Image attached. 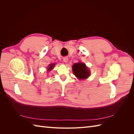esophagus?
Instances as JSON below:
<instances>
[{
	"mask_svg": "<svg viewBox=\"0 0 134 134\" xmlns=\"http://www.w3.org/2000/svg\"><path fill=\"white\" fill-rule=\"evenodd\" d=\"M63 61L65 63H67L68 62V58H67V57L63 58Z\"/></svg>",
	"mask_w": 134,
	"mask_h": 134,
	"instance_id": "1",
	"label": "esophagus"
}]
</instances>
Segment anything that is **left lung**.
I'll list each match as a JSON object with an SVG mask.
<instances>
[{
  "mask_svg": "<svg viewBox=\"0 0 134 134\" xmlns=\"http://www.w3.org/2000/svg\"><path fill=\"white\" fill-rule=\"evenodd\" d=\"M74 75L80 79H84L90 76V72L87 67L83 63H75L72 66Z\"/></svg>",
  "mask_w": 134,
  "mask_h": 134,
  "instance_id": "8db88e82",
  "label": "left lung"
}]
</instances>
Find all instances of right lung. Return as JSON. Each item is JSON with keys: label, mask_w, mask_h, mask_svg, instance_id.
<instances>
[{"label": "right lung", "mask_w": 134, "mask_h": 134, "mask_svg": "<svg viewBox=\"0 0 134 134\" xmlns=\"http://www.w3.org/2000/svg\"><path fill=\"white\" fill-rule=\"evenodd\" d=\"M54 66V64H51V65H50V66H49V68H48V70H51L53 68Z\"/></svg>", "instance_id": "obj_1"}]
</instances>
